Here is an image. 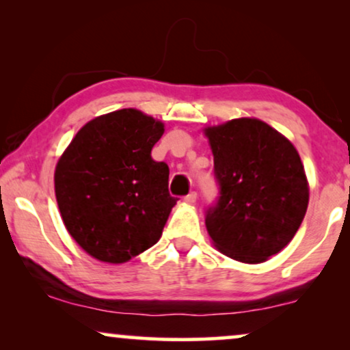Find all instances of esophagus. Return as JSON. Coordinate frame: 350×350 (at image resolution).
I'll use <instances>...</instances> for the list:
<instances>
[{
    "label": "esophagus",
    "instance_id": "34e87169",
    "mask_svg": "<svg viewBox=\"0 0 350 350\" xmlns=\"http://www.w3.org/2000/svg\"><path fill=\"white\" fill-rule=\"evenodd\" d=\"M196 199H198V193H196V191H191L188 196H185V200L188 204H194Z\"/></svg>",
    "mask_w": 350,
    "mask_h": 350
}]
</instances>
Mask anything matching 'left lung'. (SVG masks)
<instances>
[{
  "instance_id": "1",
  "label": "left lung",
  "mask_w": 350,
  "mask_h": 350,
  "mask_svg": "<svg viewBox=\"0 0 350 350\" xmlns=\"http://www.w3.org/2000/svg\"><path fill=\"white\" fill-rule=\"evenodd\" d=\"M213 152L218 198L205 226L219 252L241 262L279 253L303 223L309 188L295 146L258 119L205 129Z\"/></svg>"
}]
</instances>
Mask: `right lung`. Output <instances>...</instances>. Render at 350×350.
Returning a JSON list of instances; mask_svg holds the SVG:
<instances>
[{
    "label": "right lung",
    "instance_id": "obj_1",
    "mask_svg": "<svg viewBox=\"0 0 350 350\" xmlns=\"http://www.w3.org/2000/svg\"><path fill=\"white\" fill-rule=\"evenodd\" d=\"M164 124L119 109L85 124L55 167V198L71 237L90 256L126 262L159 241L176 198L169 165L151 157Z\"/></svg>",
    "mask_w": 350,
    "mask_h": 350
}]
</instances>
